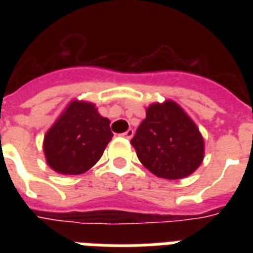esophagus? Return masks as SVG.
Returning a JSON list of instances; mask_svg holds the SVG:
<instances>
[{"instance_id": "1", "label": "esophagus", "mask_w": 253, "mask_h": 253, "mask_svg": "<svg viewBox=\"0 0 253 253\" xmlns=\"http://www.w3.org/2000/svg\"><path fill=\"white\" fill-rule=\"evenodd\" d=\"M121 136H123V138H126V139H131L132 136H134V130H132V128H128L126 132L121 134Z\"/></svg>"}]
</instances>
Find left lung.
I'll return each instance as SVG.
<instances>
[{"label":"left lung","instance_id":"obj_1","mask_svg":"<svg viewBox=\"0 0 253 253\" xmlns=\"http://www.w3.org/2000/svg\"><path fill=\"white\" fill-rule=\"evenodd\" d=\"M138 159L155 176L180 180L204 160L205 144L198 127L170 99L147 107L146 119L131 139Z\"/></svg>","mask_w":253,"mask_h":253}]
</instances>
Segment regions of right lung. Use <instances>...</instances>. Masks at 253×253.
Returning <instances> with one entry per match:
<instances>
[{"mask_svg": "<svg viewBox=\"0 0 253 253\" xmlns=\"http://www.w3.org/2000/svg\"><path fill=\"white\" fill-rule=\"evenodd\" d=\"M110 121L103 118L94 103L72 101L43 142L45 162L61 174H81L94 166L113 138Z\"/></svg>", "mask_w": 253, "mask_h": 253, "instance_id": "obj_1", "label": "right lung"}]
</instances>
